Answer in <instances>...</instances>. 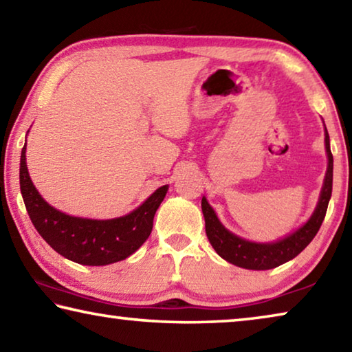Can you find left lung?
<instances>
[{
    "mask_svg": "<svg viewBox=\"0 0 352 352\" xmlns=\"http://www.w3.org/2000/svg\"><path fill=\"white\" fill-rule=\"evenodd\" d=\"M324 146L327 153V170L324 177L323 188H321L317 208H315L311 219L298 228L294 233L285 236L284 239L276 242L258 243L242 239L225 228L217 219L216 212L208 204L206 199H201V211L205 217L206 236L210 239L212 248L216 250L220 258L231 262L237 267L248 270H270L284 264L295 256L300 254L309 243L312 242L315 234L318 233L321 223H323L327 205L332 194V169L333 158L329 146V135L324 127Z\"/></svg>",
    "mask_w": 352,
    "mask_h": 352,
    "instance_id": "8db88e82",
    "label": "left lung"
}]
</instances>
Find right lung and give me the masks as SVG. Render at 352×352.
I'll return each instance as SVG.
<instances>
[{"mask_svg":"<svg viewBox=\"0 0 352 352\" xmlns=\"http://www.w3.org/2000/svg\"><path fill=\"white\" fill-rule=\"evenodd\" d=\"M168 188H158L127 216L109 220L74 217L56 210L38 194L28 172L26 144L21 151L20 189L35 230L58 254L82 265H107L133 254L151 236L153 216Z\"/></svg>","mask_w":352,"mask_h":352,"instance_id":"obj_1","label":"right lung"}]
</instances>
